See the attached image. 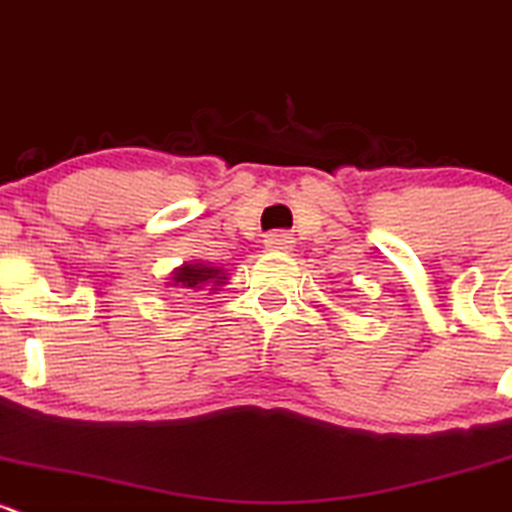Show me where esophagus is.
Segmentation results:
<instances>
[{
	"mask_svg": "<svg viewBox=\"0 0 512 512\" xmlns=\"http://www.w3.org/2000/svg\"><path fill=\"white\" fill-rule=\"evenodd\" d=\"M263 244H266V249H291L293 244V236L286 234V231H271V234L263 236Z\"/></svg>",
	"mask_w": 512,
	"mask_h": 512,
	"instance_id": "1",
	"label": "esophagus"
}]
</instances>
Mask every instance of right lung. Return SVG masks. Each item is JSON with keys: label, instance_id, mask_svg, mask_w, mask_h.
Masks as SVG:
<instances>
[{"label": "right lung", "instance_id": "obj_1", "mask_svg": "<svg viewBox=\"0 0 512 512\" xmlns=\"http://www.w3.org/2000/svg\"><path fill=\"white\" fill-rule=\"evenodd\" d=\"M221 283H226V273L216 266H204V263H184V266L174 273V286L179 288L221 286Z\"/></svg>", "mask_w": 512, "mask_h": 512}]
</instances>
